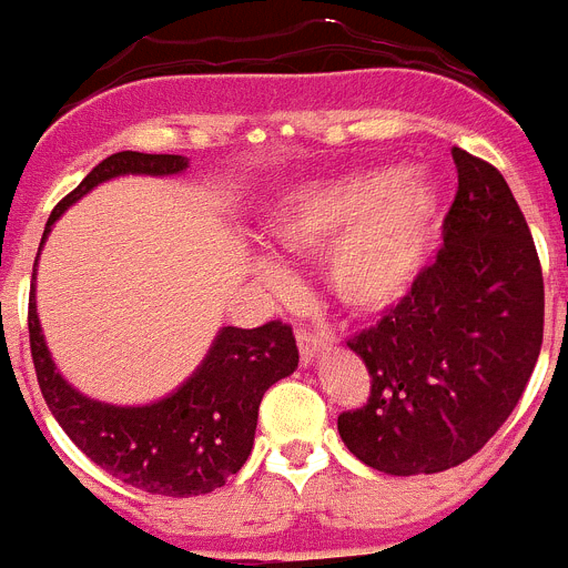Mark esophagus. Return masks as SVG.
<instances>
[{
	"label": "esophagus",
	"mask_w": 568,
	"mask_h": 568,
	"mask_svg": "<svg viewBox=\"0 0 568 568\" xmlns=\"http://www.w3.org/2000/svg\"><path fill=\"white\" fill-rule=\"evenodd\" d=\"M295 338H298V353H301V364L304 366L313 364V361L327 349V341L321 338V335L310 333V329H298Z\"/></svg>",
	"instance_id": "esophagus-1"
}]
</instances>
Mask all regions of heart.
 I'll use <instances>...</instances> for the list:
<instances>
[{
  "label": "heart",
  "instance_id": "obj_1",
  "mask_svg": "<svg viewBox=\"0 0 568 568\" xmlns=\"http://www.w3.org/2000/svg\"><path fill=\"white\" fill-rule=\"evenodd\" d=\"M438 215L440 190L424 175L369 168L278 193L264 233L281 253H324L321 281L344 313L384 318L418 284ZM255 273L270 287H290V270L273 255H261Z\"/></svg>",
  "mask_w": 568,
  "mask_h": 568
}]
</instances>
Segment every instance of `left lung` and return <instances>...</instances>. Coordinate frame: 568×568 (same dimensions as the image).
Instances as JSON below:
<instances>
[{
	"label": "left lung",
	"mask_w": 568,
	"mask_h": 568,
	"mask_svg": "<svg viewBox=\"0 0 568 568\" xmlns=\"http://www.w3.org/2000/svg\"><path fill=\"white\" fill-rule=\"evenodd\" d=\"M458 195L444 247L409 298L349 341L373 378L338 415L358 460L386 475L464 464L518 406L544 344V275L504 175L453 148Z\"/></svg>",
	"instance_id": "obj_1"
}]
</instances>
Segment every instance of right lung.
Instances as JSON below:
<instances>
[{
	"label": "right lung",
	"instance_id": "obj_1",
	"mask_svg": "<svg viewBox=\"0 0 568 568\" xmlns=\"http://www.w3.org/2000/svg\"><path fill=\"white\" fill-rule=\"evenodd\" d=\"M187 168L184 155L135 150L108 155L50 213L39 253L64 210L99 184L119 175H179ZM37 264L28 307L30 353L39 389L68 438L104 471L150 495L190 498L224 486L253 453L264 393L298 369L293 329L281 321L255 329L222 327L202 364L173 393L150 404H104L79 393L57 369L37 313Z\"/></svg>",
	"mask_w": 568,
	"mask_h": 568
}]
</instances>
